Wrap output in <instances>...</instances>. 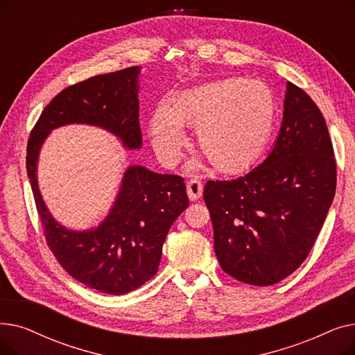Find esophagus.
Listing matches in <instances>:
<instances>
[{
  "mask_svg": "<svg viewBox=\"0 0 355 355\" xmlns=\"http://www.w3.org/2000/svg\"><path fill=\"white\" fill-rule=\"evenodd\" d=\"M187 194H189L191 201H196V200H198L201 197V194H202V184H201L200 180L194 178V180H190L187 182Z\"/></svg>",
  "mask_w": 355,
  "mask_h": 355,
  "instance_id": "34e87169",
  "label": "esophagus"
}]
</instances>
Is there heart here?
Masks as SVG:
<instances>
[{
  "instance_id": "b5f03b06",
  "label": "heart",
  "mask_w": 355,
  "mask_h": 355,
  "mask_svg": "<svg viewBox=\"0 0 355 355\" xmlns=\"http://www.w3.org/2000/svg\"><path fill=\"white\" fill-rule=\"evenodd\" d=\"M276 122L272 89L257 79H223L185 90L171 107L159 105L149 122L158 159L173 166L181 157V125L196 128V145L218 171L249 165L268 144Z\"/></svg>"
}]
</instances>
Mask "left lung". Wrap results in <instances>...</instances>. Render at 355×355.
<instances>
[{"label":"left lung","instance_id":"left-lung-1","mask_svg":"<svg viewBox=\"0 0 355 355\" xmlns=\"http://www.w3.org/2000/svg\"><path fill=\"white\" fill-rule=\"evenodd\" d=\"M337 185V164L320 107L288 82L284 121L266 159L234 180L207 181L204 201L221 269L269 286L308 257Z\"/></svg>","mask_w":355,"mask_h":355}]
</instances>
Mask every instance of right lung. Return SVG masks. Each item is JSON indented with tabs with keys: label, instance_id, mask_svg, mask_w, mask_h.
I'll list each match as a JSON object with an SVG mask.
<instances>
[{
	"label": "right lung",
	"instance_id": "right-lung-1",
	"mask_svg": "<svg viewBox=\"0 0 355 355\" xmlns=\"http://www.w3.org/2000/svg\"><path fill=\"white\" fill-rule=\"evenodd\" d=\"M139 71L134 66L66 87L44 107L27 144V174L50 250L71 277L110 295L134 291L157 273L165 237L189 207L184 180L129 166L106 218L95 229L76 232L59 225L47 210L37 161L51 130L70 123L103 128L125 148L139 149Z\"/></svg>",
	"mask_w": 355,
	"mask_h": 355
}]
</instances>
